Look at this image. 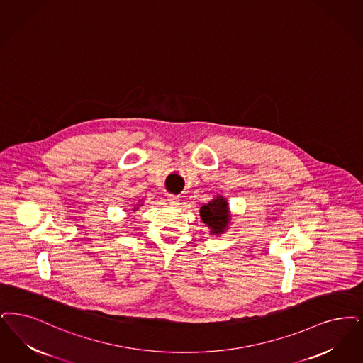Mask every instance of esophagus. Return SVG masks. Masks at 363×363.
I'll return each mask as SVG.
<instances>
[{
	"instance_id": "obj_1",
	"label": "esophagus",
	"mask_w": 363,
	"mask_h": 363,
	"mask_svg": "<svg viewBox=\"0 0 363 363\" xmlns=\"http://www.w3.org/2000/svg\"><path fill=\"white\" fill-rule=\"evenodd\" d=\"M167 201H169V203H172V205H177L178 201H179V199H178V196L169 193V194H167Z\"/></svg>"
}]
</instances>
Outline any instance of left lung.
I'll list each match as a JSON object with an SVG mask.
<instances>
[{
  "mask_svg": "<svg viewBox=\"0 0 363 363\" xmlns=\"http://www.w3.org/2000/svg\"><path fill=\"white\" fill-rule=\"evenodd\" d=\"M200 216L203 223L211 228V233L220 235L224 233L230 224L228 203L223 196H218L212 201L205 203L200 209Z\"/></svg>",
  "mask_w": 363,
  "mask_h": 363,
  "instance_id": "obj_1",
  "label": "left lung"
}]
</instances>
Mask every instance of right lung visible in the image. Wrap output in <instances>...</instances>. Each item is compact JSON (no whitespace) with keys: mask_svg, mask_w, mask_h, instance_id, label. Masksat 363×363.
Segmentation results:
<instances>
[{"mask_svg":"<svg viewBox=\"0 0 363 363\" xmlns=\"http://www.w3.org/2000/svg\"><path fill=\"white\" fill-rule=\"evenodd\" d=\"M132 211H138V208H136V206H135V208H133V209H132Z\"/></svg>","mask_w":363,"mask_h":363,"instance_id":"right-lung-1","label":"right lung"}]
</instances>
